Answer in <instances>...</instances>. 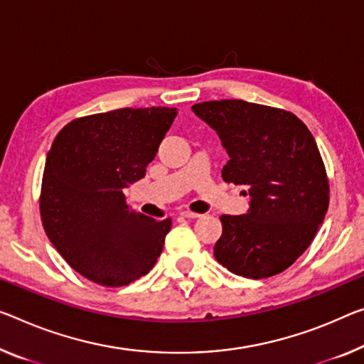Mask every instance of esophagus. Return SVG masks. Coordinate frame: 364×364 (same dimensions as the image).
<instances>
[{"mask_svg": "<svg viewBox=\"0 0 364 364\" xmlns=\"http://www.w3.org/2000/svg\"><path fill=\"white\" fill-rule=\"evenodd\" d=\"M181 215L186 216V218H200L201 216L200 213H195V211H190V210H182Z\"/></svg>", "mask_w": 364, "mask_h": 364, "instance_id": "obj_1", "label": "esophagus"}]
</instances>
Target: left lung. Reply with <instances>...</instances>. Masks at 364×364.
Returning <instances> with one entry per match:
<instances>
[{
  "mask_svg": "<svg viewBox=\"0 0 364 364\" xmlns=\"http://www.w3.org/2000/svg\"><path fill=\"white\" fill-rule=\"evenodd\" d=\"M192 110L229 154L221 177L244 186L247 215H223L215 259L245 278L278 275L309 247L326 218L331 186L316 139L291 112L237 99Z\"/></svg>",
  "mask_w": 364,
  "mask_h": 364,
  "instance_id": "obj_1",
  "label": "left lung"
}]
</instances>
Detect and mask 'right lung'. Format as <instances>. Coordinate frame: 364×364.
<instances>
[{
  "label": "right lung",
  "mask_w": 364,
  "mask_h": 364,
  "mask_svg": "<svg viewBox=\"0 0 364 364\" xmlns=\"http://www.w3.org/2000/svg\"><path fill=\"white\" fill-rule=\"evenodd\" d=\"M176 109H119L61 128L47 154L41 218L71 268L102 287H124L154 267L171 218L156 221L128 206L127 183L144 177Z\"/></svg>",
  "instance_id": "right-lung-1"
}]
</instances>
